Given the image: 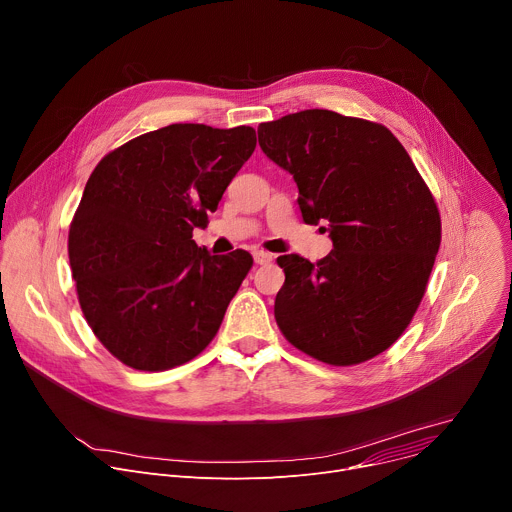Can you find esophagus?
<instances>
[{
  "label": "esophagus",
  "instance_id": "34e87169",
  "mask_svg": "<svg viewBox=\"0 0 512 512\" xmlns=\"http://www.w3.org/2000/svg\"><path fill=\"white\" fill-rule=\"evenodd\" d=\"M272 258H274V256H272L270 252H264V250H256V252H254V262H256V264H270Z\"/></svg>",
  "mask_w": 512,
  "mask_h": 512
}]
</instances>
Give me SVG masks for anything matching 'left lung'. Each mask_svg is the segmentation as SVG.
Returning <instances> with one entry per match:
<instances>
[{"instance_id":"8db88e82","label":"left lung","mask_w":512,"mask_h":512,"mask_svg":"<svg viewBox=\"0 0 512 512\" xmlns=\"http://www.w3.org/2000/svg\"><path fill=\"white\" fill-rule=\"evenodd\" d=\"M258 143L293 174L303 221H328L334 244L318 262L277 258L283 336L336 367L381 355L412 322L441 246L432 192L387 127L355 116L301 110L262 123Z\"/></svg>"}]
</instances>
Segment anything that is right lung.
I'll return each instance as SVG.
<instances>
[{
    "mask_svg": "<svg viewBox=\"0 0 512 512\" xmlns=\"http://www.w3.org/2000/svg\"><path fill=\"white\" fill-rule=\"evenodd\" d=\"M256 147L252 127L178 123L104 155L69 225L77 299L112 357L139 371L192 361L215 338L254 260L211 256L207 227Z\"/></svg>",
    "mask_w": 512,
    "mask_h": 512,
    "instance_id": "add662e5",
    "label": "right lung"
}]
</instances>
